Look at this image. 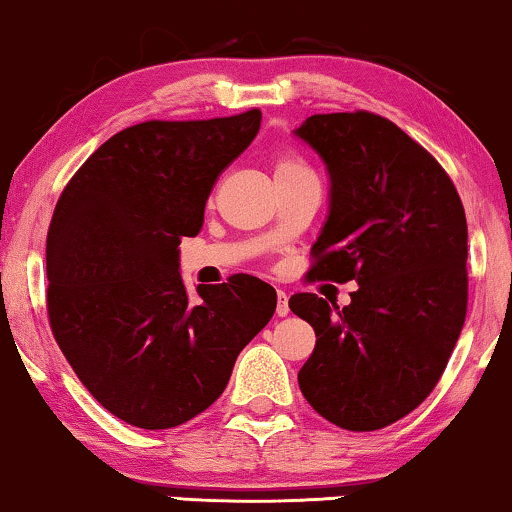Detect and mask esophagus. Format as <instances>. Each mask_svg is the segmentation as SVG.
Here are the masks:
<instances>
[{
	"mask_svg": "<svg viewBox=\"0 0 512 512\" xmlns=\"http://www.w3.org/2000/svg\"><path fill=\"white\" fill-rule=\"evenodd\" d=\"M277 317H286L289 314V296L284 291H277Z\"/></svg>",
	"mask_w": 512,
	"mask_h": 512,
	"instance_id": "34e87169",
	"label": "esophagus"
}]
</instances>
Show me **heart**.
Instances as JSON below:
<instances>
[{"label":"heart","mask_w":512,"mask_h":512,"mask_svg":"<svg viewBox=\"0 0 512 512\" xmlns=\"http://www.w3.org/2000/svg\"><path fill=\"white\" fill-rule=\"evenodd\" d=\"M291 172H307V167L296 158H282L277 163V174H291Z\"/></svg>","instance_id":"heart-1"}]
</instances>
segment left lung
<instances>
[{"instance_id": "left-lung-1", "label": "left lung", "mask_w": 512, "mask_h": 512, "mask_svg": "<svg viewBox=\"0 0 512 512\" xmlns=\"http://www.w3.org/2000/svg\"><path fill=\"white\" fill-rule=\"evenodd\" d=\"M293 135L328 172V214L307 277L359 284L342 310L314 293L289 300L317 333L300 391L340 429H382L431 394L459 340L464 207L431 153L387 118L317 114Z\"/></svg>"}]
</instances>
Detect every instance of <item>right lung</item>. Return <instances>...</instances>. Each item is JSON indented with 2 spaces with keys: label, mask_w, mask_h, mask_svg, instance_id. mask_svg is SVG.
I'll list each match as a JSON object with an SVG mask.
<instances>
[{
  "label": "right lung",
  "mask_w": 512,
  "mask_h": 512,
  "mask_svg": "<svg viewBox=\"0 0 512 512\" xmlns=\"http://www.w3.org/2000/svg\"><path fill=\"white\" fill-rule=\"evenodd\" d=\"M261 111L149 121L107 139L69 181L46 240L55 340L102 408L172 429L223 394L237 354L277 307L270 284L235 275L188 296L181 237H195L219 174L261 130Z\"/></svg>",
  "instance_id": "1"
}]
</instances>
